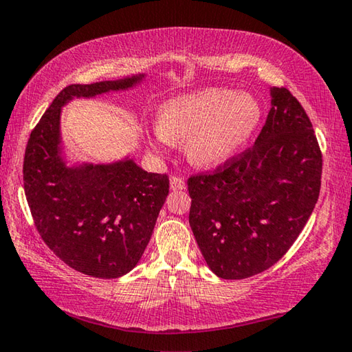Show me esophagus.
<instances>
[{
    "instance_id": "esophagus-1",
    "label": "esophagus",
    "mask_w": 352,
    "mask_h": 352,
    "mask_svg": "<svg viewBox=\"0 0 352 352\" xmlns=\"http://www.w3.org/2000/svg\"><path fill=\"white\" fill-rule=\"evenodd\" d=\"M184 188H186V183H184L182 177H177V175L170 177V189L172 190H182Z\"/></svg>"
}]
</instances>
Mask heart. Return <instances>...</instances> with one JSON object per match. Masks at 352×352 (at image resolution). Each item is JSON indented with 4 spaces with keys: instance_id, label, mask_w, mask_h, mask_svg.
I'll use <instances>...</instances> for the list:
<instances>
[{
    "instance_id": "obj_1",
    "label": "heart",
    "mask_w": 352,
    "mask_h": 352,
    "mask_svg": "<svg viewBox=\"0 0 352 352\" xmlns=\"http://www.w3.org/2000/svg\"><path fill=\"white\" fill-rule=\"evenodd\" d=\"M261 111L251 95L229 89H204L170 98L160 107L155 138L162 146L182 143L198 168L226 163L243 149L260 123Z\"/></svg>"
}]
</instances>
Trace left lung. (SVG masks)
<instances>
[{
  "instance_id": "obj_1",
  "label": "left lung",
  "mask_w": 352,
  "mask_h": 352,
  "mask_svg": "<svg viewBox=\"0 0 352 352\" xmlns=\"http://www.w3.org/2000/svg\"><path fill=\"white\" fill-rule=\"evenodd\" d=\"M251 148L188 178L189 225L214 274L241 280L276 265L303 231L322 184L312 123L286 87Z\"/></svg>"
}]
</instances>
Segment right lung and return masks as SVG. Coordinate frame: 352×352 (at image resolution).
<instances>
[{
    "instance_id": "right-lung-1",
    "label": "right lung",
    "mask_w": 352,
    "mask_h": 352,
    "mask_svg": "<svg viewBox=\"0 0 352 352\" xmlns=\"http://www.w3.org/2000/svg\"><path fill=\"white\" fill-rule=\"evenodd\" d=\"M138 78L65 87L25 146L24 192L36 231L61 261L91 277L117 278L138 263L169 194V177L131 160L67 169L58 157L61 106L72 97L131 87Z\"/></svg>"
}]
</instances>
